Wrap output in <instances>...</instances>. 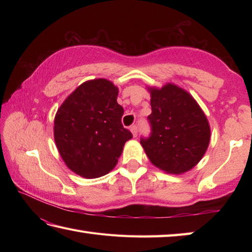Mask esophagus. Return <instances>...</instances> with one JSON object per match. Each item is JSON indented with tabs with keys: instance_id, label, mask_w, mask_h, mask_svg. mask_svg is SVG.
<instances>
[{
	"instance_id": "1",
	"label": "esophagus",
	"mask_w": 252,
	"mask_h": 252,
	"mask_svg": "<svg viewBox=\"0 0 252 252\" xmlns=\"http://www.w3.org/2000/svg\"><path fill=\"white\" fill-rule=\"evenodd\" d=\"M130 130H131V132L133 133V135H134V136L137 135V133H138V126H137L136 125H133V126L130 127Z\"/></svg>"
}]
</instances>
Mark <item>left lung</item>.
Masks as SVG:
<instances>
[{
    "instance_id": "left-lung-1",
    "label": "left lung",
    "mask_w": 252,
    "mask_h": 252,
    "mask_svg": "<svg viewBox=\"0 0 252 252\" xmlns=\"http://www.w3.org/2000/svg\"><path fill=\"white\" fill-rule=\"evenodd\" d=\"M152 114L147 117L151 133L141 137L149 160L169 173L190 170L205 155L210 127L196 100L181 88L167 84L151 89Z\"/></svg>"
}]
</instances>
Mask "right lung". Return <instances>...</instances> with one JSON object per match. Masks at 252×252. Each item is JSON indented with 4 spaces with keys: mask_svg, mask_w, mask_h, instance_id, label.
Masks as SVG:
<instances>
[{
    "mask_svg": "<svg viewBox=\"0 0 252 252\" xmlns=\"http://www.w3.org/2000/svg\"><path fill=\"white\" fill-rule=\"evenodd\" d=\"M118 89L108 80L84 82L63 101L54 122L56 146L67 167L87 179L115 168L132 133L122 126Z\"/></svg>",
    "mask_w": 252,
    "mask_h": 252,
    "instance_id": "obj_1",
    "label": "right lung"
}]
</instances>
